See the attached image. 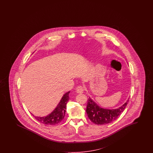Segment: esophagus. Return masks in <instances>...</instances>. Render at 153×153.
Returning a JSON list of instances; mask_svg holds the SVG:
<instances>
[{
    "label": "esophagus",
    "instance_id": "1",
    "mask_svg": "<svg viewBox=\"0 0 153 153\" xmlns=\"http://www.w3.org/2000/svg\"><path fill=\"white\" fill-rule=\"evenodd\" d=\"M84 91V88H83L82 86H79L76 88V92L78 94H82Z\"/></svg>",
    "mask_w": 153,
    "mask_h": 153
}]
</instances>
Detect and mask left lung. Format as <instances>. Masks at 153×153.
<instances>
[{"label": "left lung", "mask_w": 153, "mask_h": 153, "mask_svg": "<svg viewBox=\"0 0 153 153\" xmlns=\"http://www.w3.org/2000/svg\"><path fill=\"white\" fill-rule=\"evenodd\" d=\"M127 100L124 104L117 109H105L98 105L91 97H89L86 107L88 118L97 125H106L116 120L125 110L128 102Z\"/></svg>", "instance_id": "1"}]
</instances>
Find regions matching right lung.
Wrapping results in <instances>:
<instances>
[{"mask_svg": "<svg viewBox=\"0 0 153 153\" xmlns=\"http://www.w3.org/2000/svg\"><path fill=\"white\" fill-rule=\"evenodd\" d=\"M70 91H68L65 93L56 107L50 114L44 117L35 116V118L38 122L46 125H54L59 123L65 118L66 104L70 99Z\"/></svg>", "mask_w": 153, "mask_h": 153, "instance_id": "obj_1", "label": "right lung"}]
</instances>
